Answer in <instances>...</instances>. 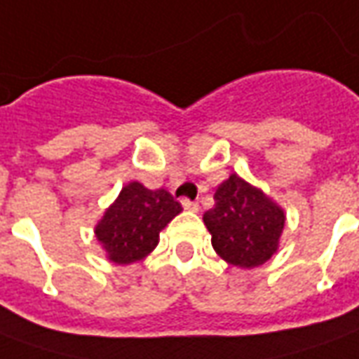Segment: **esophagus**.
<instances>
[{
	"label": "esophagus",
	"mask_w": 359,
	"mask_h": 359,
	"mask_svg": "<svg viewBox=\"0 0 359 359\" xmlns=\"http://www.w3.org/2000/svg\"><path fill=\"white\" fill-rule=\"evenodd\" d=\"M180 204H182V208H184V210H188V212H198V204H196V202H190L188 198H184V200H180Z\"/></svg>",
	"instance_id": "34e87169"
}]
</instances>
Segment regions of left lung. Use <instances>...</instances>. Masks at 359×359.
Segmentation results:
<instances>
[{
    "mask_svg": "<svg viewBox=\"0 0 359 359\" xmlns=\"http://www.w3.org/2000/svg\"><path fill=\"white\" fill-rule=\"evenodd\" d=\"M204 214L212 247L233 266L257 268L276 255L285 214L272 198L239 175L223 180Z\"/></svg>",
    "mask_w": 359,
    "mask_h": 359,
    "instance_id": "left-lung-1",
    "label": "left lung"
}]
</instances>
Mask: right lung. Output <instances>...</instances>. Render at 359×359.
Listing matches in <instances>:
<instances>
[{
	"instance_id": "1",
	"label": "right lung",
	"mask_w": 359,
	"mask_h": 359,
	"mask_svg": "<svg viewBox=\"0 0 359 359\" xmlns=\"http://www.w3.org/2000/svg\"><path fill=\"white\" fill-rule=\"evenodd\" d=\"M180 212L182 205L165 188L149 190L132 180L107 208L95 235L110 262L132 264L157 247L161 229Z\"/></svg>"
}]
</instances>
